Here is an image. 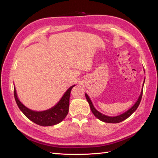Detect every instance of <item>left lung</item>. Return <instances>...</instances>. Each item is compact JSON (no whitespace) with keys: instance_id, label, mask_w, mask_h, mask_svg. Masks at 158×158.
<instances>
[{"instance_id":"left-lung-1","label":"left lung","mask_w":158,"mask_h":158,"mask_svg":"<svg viewBox=\"0 0 158 158\" xmlns=\"http://www.w3.org/2000/svg\"><path fill=\"white\" fill-rule=\"evenodd\" d=\"M144 71H145V70H144ZM145 80H144V81H143V88L141 89V92H140V94L139 95L138 100H137V101L135 102V105H134L132 107H131L130 109L126 110V112H124L123 113L120 114V115H117V116H108V115H104V114L99 112L98 110H97L95 109L94 106L93 105V103L92 102V100H90V98L89 97V96L85 93V97H86V99H87V100H88V102L89 103L90 109H91L92 113L98 119H100V121H102V122H104L105 123H117L122 122V121L126 119L127 118H128V117L137 109V108H138V106H139V104L140 102V100H141V98H142V96H143V85H144V83H145Z\"/></svg>"}]
</instances>
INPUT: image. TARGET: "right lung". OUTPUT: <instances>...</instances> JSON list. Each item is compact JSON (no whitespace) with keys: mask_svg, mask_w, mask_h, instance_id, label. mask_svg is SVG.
Segmentation results:
<instances>
[{"mask_svg":"<svg viewBox=\"0 0 158 158\" xmlns=\"http://www.w3.org/2000/svg\"><path fill=\"white\" fill-rule=\"evenodd\" d=\"M75 85L70 86L58 102L52 108L42 111H36L28 109L20 102L14 88V97L20 110L32 122L41 126H51L60 123L69 113V99L71 89Z\"/></svg>","mask_w":158,"mask_h":158,"instance_id":"1","label":"right lung"}]
</instances>
